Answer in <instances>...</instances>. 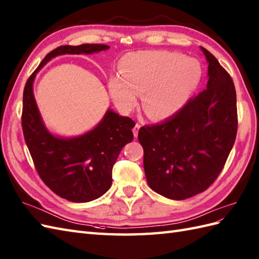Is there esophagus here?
I'll return each mask as SVG.
<instances>
[{
	"label": "esophagus",
	"instance_id": "esophagus-1",
	"mask_svg": "<svg viewBox=\"0 0 259 259\" xmlns=\"http://www.w3.org/2000/svg\"><path fill=\"white\" fill-rule=\"evenodd\" d=\"M139 129H140V124L139 123H136L135 128H134V136H135V138L138 137V132H139Z\"/></svg>",
	"mask_w": 259,
	"mask_h": 259
}]
</instances>
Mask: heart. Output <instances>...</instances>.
<instances>
[{
	"label": "heart",
	"mask_w": 259,
	"mask_h": 259,
	"mask_svg": "<svg viewBox=\"0 0 259 259\" xmlns=\"http://www.w3.org/2000/svg\"><path fill=\"white\" fill-rule=\"evenodd\" d=\"M201 75L200 63L180 53H132L123 58L121 76L111 78L109 90L113 102L123 112L135 109L139 95L144 92V112L153 120H166L186 106Z\"/></svg>",
	"instance_id": "1"
}]
</instances>
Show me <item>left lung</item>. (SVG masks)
<instances>
[{
	"label": "left lung",
	"instance_id": "1",
	"mask_svg": "<svg viewBox=\"0 0 259 259\" xmlns=\"http://www.w3.org/2000/svg\"><path fill=\"white\" fill-rule=\"evenodd\" d=\"M201 51L208 63L206 89L178 115L138 134L148 184L170 200L205 191L223 169L236 138L234 82L211 53L204 47Z\"/></svg>",
	"mask_w": 259,
	"mask_h": 259
}]
</instances>
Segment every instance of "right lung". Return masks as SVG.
<instances>
[{
    "mask_svg": "<svg viewBox=\"0 0 259 259\" xmlns=\"http://www.w3.org/2000/svg\"><path fill=\"white\" fill-rule=\"evenodd\" d=\"M109 50L104 44L61 46L47 54L26 81L23 93L22 128L37 173L54 193L70 202L85 203L104 195L112 183L119 153L134 139L135 121L108 109L92 130L77 137L56 136L46 128L36 105L33 83L41 67L57 56Z\"/></svg>",
    "mask_w": 259,
    "mask_h": 259,
    "instance_id": "obj_1",
    "label": "right lung"
}]
</instances>
